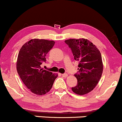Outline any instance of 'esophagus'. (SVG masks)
<instances>
[{
	"mask_svg": "<svg viewBox=\"0 0 122 122\" xmlns=\"http://www.w3.org/2000/svg\"><path fill=\"white\" fill-rule=\"evenodd\" d=\"M61 76H62L63 77L66 78V77H67V74H66V73H64V74H61Z\"/></svg>",
	"mask_w": 122,
	"mask_h": 122,
	"instance_id": "esophagus-1",
	"label": "esophagus"
}]
</instances>
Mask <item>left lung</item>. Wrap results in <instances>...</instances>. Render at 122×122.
I'll return each instance as SVG.
<instances>
[{"label":"left lung","instance_id":"left-lung-1","mask_svg":"<svg viewBox=\"0 0 122 122\" xmlns=\"http://www.w3.org/2000/svg\"><path fill=\"white\" fill-rule=\"evenodd\" d=\"M65 42L78 61V71L74 75L77 85L71 87L72 91L79 95L87 94L96 87L102 76L103 65L100 52L86 39H69Z\"/></svg>","mask_w":122,"mask_h":122}]
</instances>
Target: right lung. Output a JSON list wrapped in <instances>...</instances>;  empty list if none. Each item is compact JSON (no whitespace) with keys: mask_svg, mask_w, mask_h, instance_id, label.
Instances as JSON below:
<instances>
[{"mask_svg":"<svg viewBox=\"0 0 122 122\" xmlns=\"http://www.w3.org/2000/svg\"><path fill=\"white\" fill-rule=\"evenodd\" d=\"M55 42L44 39H32L23 45L19 52L17 70L27 88L37 95L50 91L57 75L43 70L42 64L46 62V55Z\"/></svg>","mask_w":122,"mask_h":122,"instance_id":"add662e5","label":"right lung"}]
</instances>
